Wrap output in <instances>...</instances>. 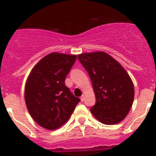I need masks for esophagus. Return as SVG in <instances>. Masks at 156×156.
I'll return each mask as SVG.
<instances>
[{
    "label": "esophagus",
    "mask_w": 156,
    "mask_h": 156,
    "mask_svg": "<svg viewBox=\"0 0 156 156\" xmlns=\"http://www.w3.org/2000/svg\"><path fill=\"white\" fill-rule=\"evenodd\" d=\"M80 100H81V101H84V94H83L82 96H81Z\"/></svg>",
    "instance_id": "34e87169"
}]
</instances>
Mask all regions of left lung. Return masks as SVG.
I'll list each match as a JSON object with an SVG mask.
<instances>
[{
	"instance_id": "1",
	"label": "left lung",
	"mask_w": 156,
	"mask_h": 156,
	"mask_svg": "<svg viewBox=\"0 0 156 156\" xmlns=\"http://www.w3.org/2000/svg\"><path fill=\"white\" fill-rule=\"evenodd\" d=\"M78 59L90 76L95 94L91 113L104 124L119 123L133 105L134 88L129 76L105 52L81 54Z\"/></svg>"
}]
</instances>
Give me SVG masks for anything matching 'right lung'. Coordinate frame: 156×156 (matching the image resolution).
<instances>
[{"mask_svg": "<svg viewBox=\"0 0 156 156\" xmlns=\"http://www.w3.org/2000/svg\"><path fill=\"white\" fill-rule=\"evenodd\" d=\"M76 55L53 52L32 69L25 87V101L34 120L42 127L55 129L66 123L80 101L65 84Z\"/></svg>", "mask_w": 156, "mask_h": 156, "instance_id": "1", "label": "right lung"}]
</instances>
